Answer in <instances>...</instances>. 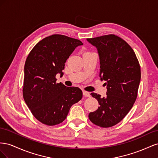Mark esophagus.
Returning <instances> with one entry per match:
<instances>
[{
  "label": "esophagus",
  "mask_w": 158,
  "mask_h": 158,
  "mask_svg": "<svg viewBox=\"0 0 158 158\" xmlns=\"http://www.w3.org/2000/svg\"><path fill=\"white\" fill-rule=\"evenodd\" d=\"M83 95L84 97H90V94L88 92H85V91H83Z\"/></svg>",
  "instance_id": "34e87169"
}]
</instances>
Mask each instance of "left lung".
Returning a JSON list of instances; mask_svg holds the SVG:
<instances>
[{"mask_svg": "<svg viewBox=\"0 0 158 158\" xmlns=\"http://www.w3.org/2000/svg\"><path fill=\"white\" fill-rule=\"evenodd\" d=\"M87 41L98 49L99 77L106 81L107 96L92 93L99 106L89 114L94 125L108 128L117 125L135 103L141 78L139 62L131 47L115 35L110 34Z\"/></svg>", "mask_w": 158, "mask_h": 158, "instance_id": "1", "label": "left lung"}]
</instances>
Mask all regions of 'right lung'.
<instances>
[{
  "label": "right lung",
  "instance_id": "1",
  "mask_svg": "<svg viewBox=\"0 0 158 158\" xmlns=\"http://www.w3.org/2000/svg\"><path fill=\"white\" fill-rule=\"evenodd\" d=\"M82 41L55 34L43 39L28 55L24 66L23 97L33 115L46 125L63 122L73 104L82 98L78 87L56 83L63 75L64 63Z\"/></svg>",
  "mask_w": 158,
  "mask_h": 158
}]
</instances>
